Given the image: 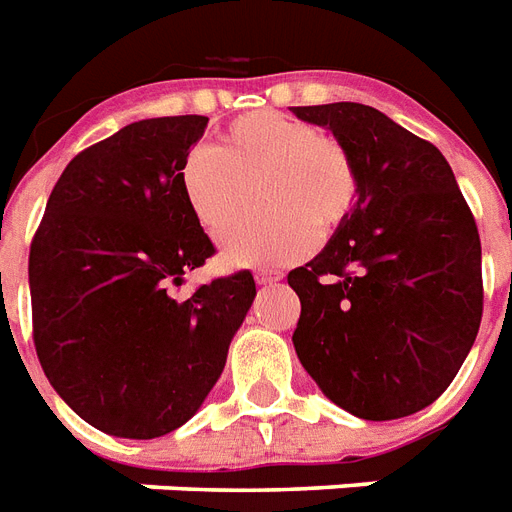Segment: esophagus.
<instances>
[{"instance_id": "1", "label": "esophagus", "mask_w": 512, "mask_h": 512, "mask_svg": "<svg viewBox=\"0 0 512 512\" xmlns=\"http://www.w3.org/2000/svg\"><path fill=\"white\" fill-rule=\"evenodd\" d=\"M255 279H257V284H273L282 279V273L279 271H257Z\"/></svg>"}]
</instances>
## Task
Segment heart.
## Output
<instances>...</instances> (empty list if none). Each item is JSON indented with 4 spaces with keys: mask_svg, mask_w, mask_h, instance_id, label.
Masks as SVG:
<instances>
[{
    "mask_svg": "<svg viewBox=\"0 0 512 512\" xmlns=\"http://www.w3.org/2000/svg\"><path fill=\"white\" fill-rule=\"evenodd\" d=\"M201 228L220 239L254 205L265 213L222 241L228 265H284L327 239L351 214L360 179L341 142L284 112L236 117L217 147H195L179 171Z\"/></svg>",
    "mask_w": 512,
    "mask_h": 512,
    "instance_id": "1",
    "label": "heart"
}]
</instances>
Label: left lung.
Masks as SVG:
<instances>
[{
    "instance_id": "8db88e82",
    "label": "left lung",
    "mask_w": 512,
    "mask_h": 512,
    "mask_svg": "<svg viewBox=\"0 0 512 512\" xmlns=\"http://www.w3.org/2000/svg\"><path fill=\"white\" fill-rule=\"evenodd\" d=\"M292 112L330 128L360 179L346 222L287 276L298 360L343 411L411 416L446 392L481 327L475 217L443 152L384 112L354 101Z\"/></svg>"
}]
</instances>
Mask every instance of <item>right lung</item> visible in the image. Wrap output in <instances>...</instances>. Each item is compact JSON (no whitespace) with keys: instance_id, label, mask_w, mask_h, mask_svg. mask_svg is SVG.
I'll list each match as a JSON object with an SVG mask.
<instances>
[{"instance_id":"right-lung-1","label":"right lung","mask_w":512,"mask_h":512,"mask_svg":"<svg viewBox=\"0 0 512 512\" xmlns=\"http://www.w3.org/2000/svg\"><path fill=\"white\" fill-rule=\"evenodd\" d=\"M204 115L139 120L74 155L29 252L39 365L64 403L115 438L182 427L217 384L255 300L249 271L174 298L214 255L179 171Z\"/></svg>"}]
</instances>
